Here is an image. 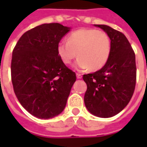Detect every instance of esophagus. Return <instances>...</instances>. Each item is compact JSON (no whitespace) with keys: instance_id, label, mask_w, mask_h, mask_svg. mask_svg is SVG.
Wrapping results in <instances>:
<instances>
[{"instance_id":"obj_1","label":"esophagus","mask_w":147,"mask_h":147,"mask_svg":"<svg viewBox=\"0 0 147 147\" xmlns=\"http://www.w3.org/2000/svg\"><path fill=\"white\" fill-rule=\"evenodd\" d=\"M76 76H77V78H82V74H76Z\"/></svg>"}]
</instances>
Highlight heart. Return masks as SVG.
<instances>
[{"label": "heart", "mask_w": 147, "mask_h": 147, "mask_svg": "<svg viewBox=\"0 0 147 147\" xmlns=\"http://www.w3.org/2000/svg\"><path fill=\"white\" fill-rule=\"evenodd\" d=\"M111 51L109 35L95 28H82L71 32L67 42H59L56 47L57 55L65 65H70L76 58L77 69L99 70L106 65Z\"/></svg>", "instance_id": "obj_1"}]
</instances>
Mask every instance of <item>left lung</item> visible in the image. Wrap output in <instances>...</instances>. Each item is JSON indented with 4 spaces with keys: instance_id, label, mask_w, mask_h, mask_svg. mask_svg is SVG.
<instances>
[{
    "instance_id": "obj_1",
    "label": "left lung",
    "mask_w": 147,
    "mask_h": 147,
    "mask_svg": "<svg viewBox=\"0 0 147 147\" xmlns=\"http://www.w3.org/2000/svg\"><path fill=\"white\" fill-rule=\"evenodd\" d=\"M95 26L109 35L111 51L103 68L82 77L88 87L84 103L91 114L110 118L123 110L133 96L137 79L135 53L121 32L107 25Z\"/></svg>"
}]
</instances>
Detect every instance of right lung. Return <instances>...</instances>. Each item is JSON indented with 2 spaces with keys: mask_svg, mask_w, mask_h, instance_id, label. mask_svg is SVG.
Returning <instances> with one entry per match:
<instances>
[{
  "mask_svg": "<svg viewBox=\"0 0 147 147\" xmlns=\"http://www.w3.org/2000/svg\"><path fill=\"white\" fill-rule=\"evenodd\" d=\"M70 28L44 24L24 32L11 59V80L20 104L32 115L51 119L65 109L76 74L59 59L56 47Z\"/></svg>",
  "mask_w": 147,
  "mask_h": 147,
  "instance_id": "1",
  "label": "right lung"
}]
</instances>
